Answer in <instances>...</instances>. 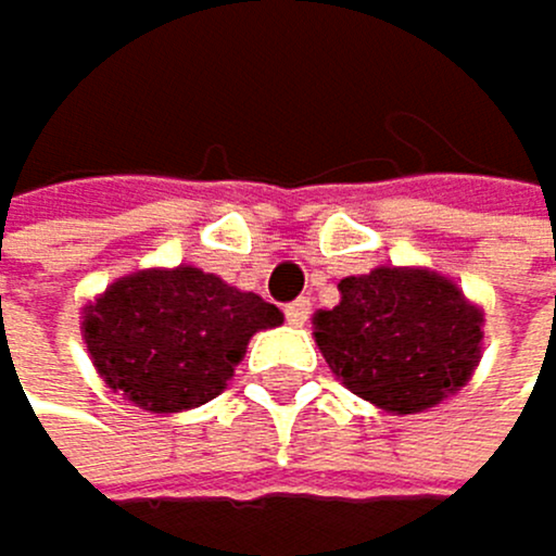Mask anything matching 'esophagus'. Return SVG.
<instances>
[{"mask_svg":"<svg viewBox=\"0 0 556 556\" xmlns=\"http://www.w3.org/2000/svg\"><path fill=\"white\" fill-rule=\"evenodd\" d=\"M285 320H289L292 327H302L309 320V299H295V302H289L285 306Z\"/></svg>","mask_w":556,"mask_h":556,"instance_id":"obj_1","label":"esophagus"}]
</instances>
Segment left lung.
I'll use <instances>...</instances> for the list:
<instances>
[{
    "mask_svg": "<svg viewBox=\"0 0 556 556\" xmlns=\"http://www.w3.org/2000/svg\"><path fill=\"white\" fill-rule=\"evenodd\" d=\"M338 289L341 302L313 324L327 365L351 393L382 410L418 414L470 379L484 316L453 281L376 267Z\"/></svg>",
    "mask_w": 556,
    "mask_h": 556,
    "instance_id": "8db88e82",
    "label": "left lung"
}]
</instances>
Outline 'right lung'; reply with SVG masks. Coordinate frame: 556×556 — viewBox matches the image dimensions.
Returning a JSON list of instances; mask_svg holds the SVG:
<instances>
[{
  "label": "right lung",
  "mask_w": 556,
  "mask_h": 556,
  "mask_svg": "<svg viewBox=\"0 0 556 556\" xmlns=\"http://www.w3.org/2000/svg\"><path fill=\"white\" fill-rule=\"evenodd\" d=\"M281 313L223 278L174 267L114 281L83 320L97 372L131 404L174 414L226 390L247 341Z\"/></svg>",
  "instance_id": "1"
}]
</instances>
